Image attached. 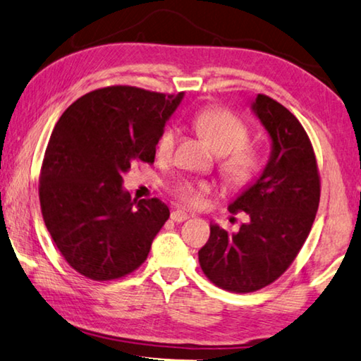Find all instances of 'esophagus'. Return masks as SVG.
Masks as SVG:
<instances>
[{"label": "esophagus", "mask_w": 361, "mask_h": 361, "mask_svg": "<svg viewBox=\"0 0 361 361\" xmlns=\"http://www.w3.org/2000/svg\"><path fill=\"white\" fill-rule=\"evenodd\" d=\"M188 217H190V214H187V212L180 211V209H177V211H173V212H171V219H173V221H174V222H177V224H180V222L187 221Z\"/></svg>", "instance_id": "obj_1"}]
</instances>
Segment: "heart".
<instances>
[{
	"mask_svg": "<svg viewBox=\"0 0 361 361\" xmlns=\"http://www.w3.org/2000/svg\"><path fill=\"white\" fill-rule=\"evenodd\" d=\"M193 126L211 149L221 155L217 169L228 187L245 188L256 179L261 169V157L254 147L247 144L250 128L238 115L222 107L204 109L193 116ZM176 140L177 129L173 126L164 128L157 140V157L166 159L173 155ZM211 190L209 182L192 179H179L169 187V193L176 202L188 208L202 204Z\"/></svg>",
	"mask_w": 361,
	"mask_h": 361,
	"instance_id": "heart-1",
	"label": "heart"
}]
</instances>
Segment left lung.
Wrapping results in <instances>:
<instances>
[{"instance_id":"obj_1","label":"left lung","mask_w":361,"mask_h":361,"mask_svg":"<svg viewBox=\"0 0 361 361\" xmlns=\"http://www.w3.org/2000/svg\"><path fill=\"white\" fill-rule=\"evenodd\" d=\"M254 114L271 139L262 176L228 206L250 222L236 233L216 224L198 251L203 274L230 293H254L285 274L304 246L320 203L322 182L312 142L299 120L280 102L259 94Z\"/></svg>"}]
</instances>
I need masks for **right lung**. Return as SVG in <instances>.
<instances>
[{
  "mask_svg": "<svg viewBox=\"0 0 361 361\" xmlns=\"http://www.w3.org/2000/svg\"><path fill=\"white\" fill-rule=\"evenodd\" d=\"M180 99L100 87L75 100L52 129L39 171L41 214L62 257L86 279L133 274L168 221L166 204L135 202L121 184L135 163L155 161L157 140Z\"/></svg>",
  "mask_w": 361,
  "mask_h": 361,
  "instance_id": "right-lung-1",
  "label": "right lung"
}]
</instances>
